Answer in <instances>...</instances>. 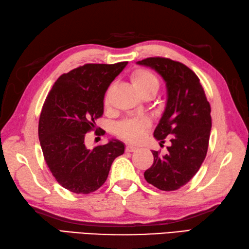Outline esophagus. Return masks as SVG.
Returning <instances> with one entry per match:
<instances>
[{"label": "esophagus", "instance_id": "1", "mask_svg": "<svg viewBox=\"0 0 249 249\" xmlns=\"http://www.w3.org/2000/svg\"><path fill=\"white\" fill-rule=\"evenodd\" d=\"M125 150L129 151V153H134V151H138L139 150V147L133 146V145H126Z\"/></svg>", "mask_w": 249, "mask_h": 249}]
</instances>
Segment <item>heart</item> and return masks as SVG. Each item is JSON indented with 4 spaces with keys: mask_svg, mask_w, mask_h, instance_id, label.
I'll return each instance as SVG.
<instances>
[{
    "mask_svg": "<svg viewBox=\"0 0 249 249\" xmlns=\"http://www.w3.org/2000/svg\"><path fill=\"white\" fill-rule=\"evenodd\" d=\"M131 83L139 93L148 90L157 92L159 88V80L156 75L145 69L136 70L133 72L131 75ZM149 124V120L147 118L124 120L118 125V133L126 141L136 142L142 138L144 130Z\"/></svg>",
    "mask_w": 249,
    "mask_h": 249,
    "instance_id": "1",
    "label": "heart"
}]
</instances>
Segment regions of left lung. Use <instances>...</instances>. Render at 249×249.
Segmentation results:
<instances>
[{
    "mask_svg": "<svg viewBox=\"0 0 249 249\" xmlns=\"http://www.w3.org/2000/svg\"><path fill=\"white\" fill-rule=\"evenodd\" d=\"M136 64L155 70L163 78L166 102L154 138L171 145L163 156L151 150L154 163L144 177L153 186L172 191L186 185L205 159L212 128L211 105L200 79L185 64L165 58H147Z\"/></svg>",
    "mask_w": 249,
    "mask_h": 249,
    "instance_id": "left-lung-1",
    "label": "left lung"
}]
</instances>
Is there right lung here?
<instances>
[{
  "instance_id": "right-lung-1",
  "label": "right lung",
  "mask_w": 249,
  "mask_h": 249,
  "mask_svg": "<svg viewBox=\"0 0 249 249\" xmlns=\"http://www.w3.org/2000/svg\"><path fill=\"white\" fill-rule=\"evenodd\" d=\"M126 64H85L70 71L57 79L45 101L38 123L44 158L55 180L74 194L99 189L113 161L124 153L119 140L90 149L85 136L103 115L106 90Z\"/></svg>"
}]
</instances>
